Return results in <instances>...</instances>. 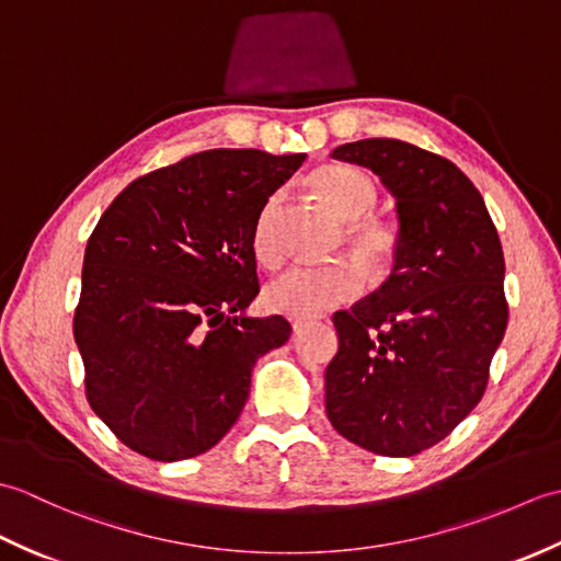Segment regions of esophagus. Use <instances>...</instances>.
<instances>
[{
    "label": "esophagus",
    "mask_w": 561,
    "mask_h": 561,
    "mask_svg": "<svg viewBox=\"0 0 561 561\" xmlns=\"http://www.w3.org/2000/svg\"><path fill=\"white\" fill-rule=\"evenodd\" d=\"M313 323V318H291V328L294 332H301L304 328H308Z\"/></svg>",
    "instance_id": "34e87169"
}]
</instances>
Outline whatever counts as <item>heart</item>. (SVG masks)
Wrapping results in <instances>:
<instances>
[{"instance_id": "b5f03b06", "label": "heart", "mask_w": 561, "mask_h": 561, "mask_svg": "<svg viewBox=\"0 0 561 561\" xmlns=\"http://www.w3.org/2000/svg\"><path fill=\"white\" fill-rule=\"evenodd\" d=\"M311 185L316 195L342 221H350V241L362 260L371 267H383L396 250V236L386 224L364 219L378 202V190L371 178L352 165H325L311 178ZM277 209L279 195L267 197L253 224V253L265 265H274L282 257L279 243L272 231ZM362 289L364 272L352 260H332L323 265H291L267 284L265 304L277 313L311 318L352 301Z\"/></svg>"}]
</instances>
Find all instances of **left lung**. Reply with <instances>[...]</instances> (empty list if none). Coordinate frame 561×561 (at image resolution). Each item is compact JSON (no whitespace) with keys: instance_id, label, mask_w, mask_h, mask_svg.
<instances>
[{"instance_id":"1","label":"left lung","mask_w":561,"mask_h":561,"mask_svg":"<svg viewBox=\"0 0 561 561\" xmlns=\"http://www.w3.org/2000/svg\"><path fill=\"white\" fill-rule=\"evenodd\" d=\"M332 159L380 178L400 229L388 282L332 316L340 350L325 368V412L356 446L416 456L484 396L508 320L502 241L480 190L438 153L359 139Z\"/></svg>"}]
</instances>
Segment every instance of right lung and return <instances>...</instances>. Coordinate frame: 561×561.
Segmentation results:
<instances>
[{"mask_svg": "<svg viewBox=\"0 0 561 561\" xmlns=\"http://www.w3.org/2000/svg\"><path fill=\"white\" fill-rule=\"evenodd\" d=\"M306 153L209 149L129 183L93 229L75 340L87 398L127 448L195 458L236 424L262 354L291 335L250 318L253 224Z\"/></svg>", "mask_w": 561, "mask_h": 561, "instance_id": "1", "label": "right lung"}]
</instances>
